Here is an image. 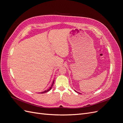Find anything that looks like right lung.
I'll list each match as a JSON object with an SVG mask.
<instances>
[{
	"label": "right lung",
	"mask_w": 123,
	"mask_h": 123,
	"mask_svg": "<svg viewBox=\"0 0 123 123\" xmlns=\"http://www.w3.org/2000/svg\"><path fill=\"white\" fill-rule=\"evenodd\" d=\"M54 81H53V83H52V85H51V86L49 88V89H48V90H45V91H44L43 92H41V93H46V92H48V91H50V90H51V88H52V86H53V85L54 84Z\"/></svg>",
	"instance_id": "obj_1"
}]
</instances>
